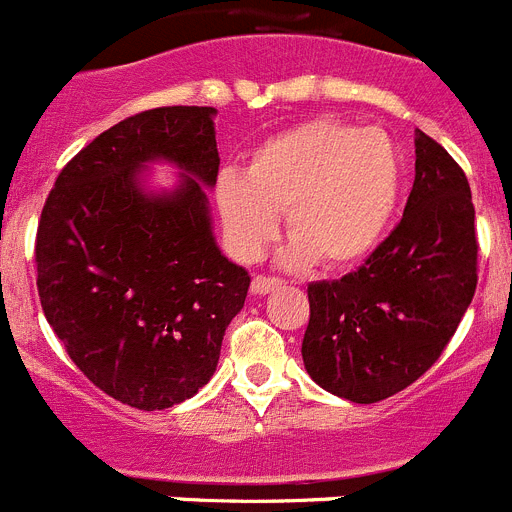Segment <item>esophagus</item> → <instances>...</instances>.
<instances>
[{"instance_id":"1","label":"esophagus","mask_w":512,"mask_h":512,"mask_svg":"<svg viewBox=\"0 0 512 512\" xmlns=\"http://www.w3.org/2000/svg\"><path fill=\"white\" fill-rule=\"evenodd\" d=\"M282 287V282L274 277H253L251 282V292L253 295H269V292H274V289Z\"/></svg>"}]
</instances>
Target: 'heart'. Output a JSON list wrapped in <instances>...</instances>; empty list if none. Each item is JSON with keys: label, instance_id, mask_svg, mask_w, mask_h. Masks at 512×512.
<instances>
[{"label": "heart", "instance_id": "heart-1", "mask_svg": "<svg viewBox=\"0 0 512 512\" xmlns=\"http://www.w3.org/2000/svg\"><path fill=\"white\" fill-rule=\"evenodd\" d=\"M405 156L382 128L343 120H310L264 140L251 153L246 174L223 171L215 207L230 251L256 259L277 235L287 212L284 261L312 259L328 269L359 264L400 207Z\"/></svg>", "mask_w": 512, "mask_h": 512}]
</instances>
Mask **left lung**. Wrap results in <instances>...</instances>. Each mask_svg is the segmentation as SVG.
Segmentation results:
<instances>
[{"mask_svg": "<svg viewBox=\"0 0 512 512\" xmlns=\"http://www.w3.org/2000/svg\"><path fill=\"white\" fill-rule=\"evenodd\" d=\"M477 248L467 176L415 130V182L397 228L356 271L307 287L302 361L312 382L369 405L423 377L472 302Z\"/></svg>", "mask_w": 512, "mask_h": 512, "instance_id": "8db88e82", "label": "left lung"}]
</instances>
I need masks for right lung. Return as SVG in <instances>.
<instances>
[{"instance_id":"add662e5","label":"right lung","mask_w":512,"mask_h":512,"mask_svg":"<svg viewBox=\"0 0 512 512\" xmlns=\"http://www.w3.org/2000/svg\"><path fill=\"white\" fill-rule=\"evenodd\" d=\"M215 107H156L117 122L63 166L35 238L45 320L84 377L138 410L210 382L251 277L220 253L205 187L217 182ZM183 179L153 193L142 171Z\"/></svg>"}]
</instances>
